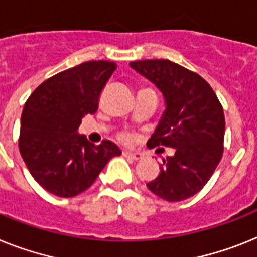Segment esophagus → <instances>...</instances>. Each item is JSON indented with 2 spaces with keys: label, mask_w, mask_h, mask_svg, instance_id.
Segmentation results:
<instances>
[{
  "label": "esophagus",
  "mask_w": 257,
  "mask_h": 257,
  "mask_svg": "<svg viewBox=\"0 0 257 257\" xmlns=\"http://www.w3.org/2000/svg\"><path fill=\"white\" fill-rule=\"evenodd\" d=\"M122 154H124L126 158H131V159H133V161H140V159L144 157V155H142V153H140V152H124Z\"/></svg>",
  "instance_id": "obj_1"
}]
</instances>
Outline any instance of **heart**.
<instances>
[{
  "mask_svg": "<svg viewBox=\"0 0 257 257\" xmlns=\"http://www.w3.org/2000/svg\"><path fill=\"white\" fill-rule=\"evenodd\" d=\"M121 141L129 144V142L133 141V136L131 133H124V135H121Z\"/></svg>",
  "mask_w": 257,
  "mask_h": 257,
  "instance_id": "b5f03b06",
  "label": "heart"
}]
</instances>
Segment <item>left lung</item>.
<instances>
[{"label":"left lung","instance_id":"8db88e82","mask_svg":"<svg viewBox=\"0 0 257 257\" xmlns=\"http://www.w3.org/2000/svg\"><path fill=\"white\" fill-rule=\"evenodd\" d=\"M129 65L165 99V111L148 146L175 149V154L163 159L159 175L146 185L166 201L192 197L212 178L222 158L225 115L221 103L205 79L170 60Z\"/></svg>","mask_w":257,"mask_h":257}]
</instances>
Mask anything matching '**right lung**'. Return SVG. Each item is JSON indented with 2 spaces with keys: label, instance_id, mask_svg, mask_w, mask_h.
I'll return each instance as SVG.
<instances>
[{
  "label": "right lung",
  "instance_id": "add662e5",
  "mask_svg": "<svg viewBox=\"0 0 257 257\" xmlns=\"http://www.w3.org/2000/svg\"><path fill=\"white\" fill-rule=\"evenodd\" d=\"M115 62L88 61L53 75L32 92L21 117L19 152L32 178L59 197H74L91 187L121 150L99 146L79 135L82 118L98 109L99 95Z\"/></svg>",
  "mask_w": 257,
  "mask_h": 257
}]
</instances>
